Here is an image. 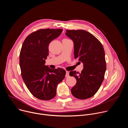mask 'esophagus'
Returning a JSON list of instances; mask_svg holds the SVG:
<instances>
[{
    "label": "esophagus",
    "mask_w": 128,
    "mask_h": 128,
    "mask_svg": "<svg viewBox=\"0 0 128 128\" xmlns=\"http://www.w3.org/2000/svg\"><path fill=\"white\" fill-rule=\"evenodd\" d=\"M66 78H68L69 76V72L67 71H66V76H65Z\"/></svg>",
    "instance_id": "34e87169"
}]
</instances>
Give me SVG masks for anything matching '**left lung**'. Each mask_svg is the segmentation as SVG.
<instances>
[{"label": "left lung", "mask_w": 128, "mask_h": 128, "mask_svg": "<svg viewBox=\"0 0 128 128\" xmlns=\"http://www.w3.org/2000/svg\"><path fill=\"white\" fill-rule=\"evenodd\" d=\"M66 35L74 42V58H78L84 65L80 74L76 71L69 72V76L76 80L71 93L79 99L90 98L97 93L104 78L106 64L103 46L85 30H66Z\"/></svg>", "instance_id": "8db88e82"}]
</instances>
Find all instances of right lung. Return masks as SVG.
<instances>
[{
	"label": "right lung",
	"mask_w": 128,
	"mask_h": 128,
	"mask_svg": "<svg viewBox=\"0 0 128 128\" xmlns=\"http://www.w3.org/2000/svg\"><path fill=\"white\" fill-rule=\"evenodd\" d=\"M62 30L40 29L29 35L23 43L20 54L22 78L30 93L38 99L50 100L54 98L57 85L65 78L63 69H52L44 65L49 44Z\"/></svg>",
	"instance_id": "add662e5"
}]
</instances>
